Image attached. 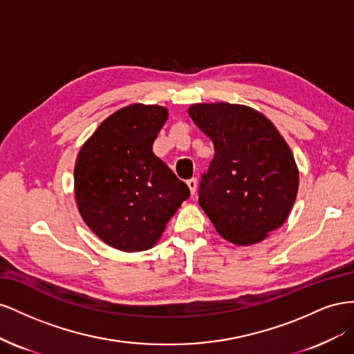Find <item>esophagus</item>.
Here are the masks:
<instances>
[{
	"label": "esophagus",
	"instance_id": "obj_1",
	"mask_svg": "<svg viewBox=\"0 0 354 354\" xmlns=\"http://www.w3.org/2000/svg\"><path fill=\"white\" fill-rule=\"evenodd\" d=\"M187 185H188V188H189V191H191V194H196V189H197V179L196 178H191V179H188L187 180Z\"/></svg>",
	"mask_w": 354,
	"mask_h": 354
}]
</instances>
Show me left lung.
Wrapping results in <instances>:
<instances>
[{"mask_svg":"<svg viewBox=\"0 0 354 354\" xmlns=\"http://www.w3.org/2000/svg\"><path fill=\"white\" fill-rule=\"evenodd\" d=\"M188 114L215 148L198 205L230 243H259L285 224L295 203L299 171L289 145L264 114L246 105L194 104Z\"/></svg>","mask_w":354,"mask_h":354,"instance_id":"obj_1","label":"left lung"}]
</instances>
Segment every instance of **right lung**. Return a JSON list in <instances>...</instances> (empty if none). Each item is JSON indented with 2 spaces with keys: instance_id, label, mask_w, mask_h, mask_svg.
<instances>
[{
  "instance_id": "right-lung-1",
  "label": "right lung",
  "mask_w": 354,
  "mask_h": 354,
  "mask_svg": "<svg viewBox=\"0 0 354 354\" xmlns=\"http://www.w3.org/2000/svg\"><path fill=\"white\" fill-rule=\"evenodd\" d=\"M169 111L132 104L105 118L80 149L74 193L86 225L111 248H153L189 188L153 153Z\"/></svg>"
}]
</instances>
